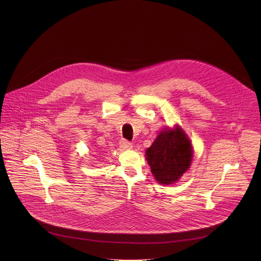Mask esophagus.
<instances>
[{"mask_svg": "<svg viewBox=\"0 0 261 261\" xmlns=\"http://www.w3.org/2000/svg\"><path fill=\"white\" fill-rule=\"evenodd\" d=\"M120 146L122 148H124V150H130V148H132V143L129 140H127L125 138H122L120 140Z\"/></svg>", "mask_w": 261, "mask_h": 261, "instance_id": "1", "label": "esophagus"}]
</instances>
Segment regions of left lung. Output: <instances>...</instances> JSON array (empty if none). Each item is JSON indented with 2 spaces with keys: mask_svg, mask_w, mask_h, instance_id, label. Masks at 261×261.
<instances>
[{
  "mask_svg": "<svg viewBox=\"0 0 261 261\" xmlns=\"http://www.w3.org/2000/svg\"><path fill=\"white\" fill-rule=\"evenodd\" d=\"M146 160L157 181L169 185L187 171L192 161V145L179 129L160 132L145 151Z\"/></svg>",
  "mask_w": 261,
  "mask_h": 261,
  "instance_id": "left-lung-1",
  "label": "left lung"
}]
</instances>
